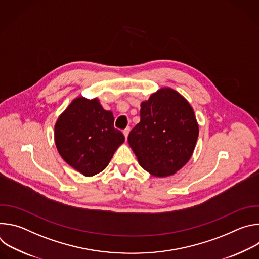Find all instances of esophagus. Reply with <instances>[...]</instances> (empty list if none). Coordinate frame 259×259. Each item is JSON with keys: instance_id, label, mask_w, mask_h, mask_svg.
<instances>
[{"instance_id": "esophagus-1", "label": "esophagus", "mask_w": 259, "mask_h": 259, "mask_svg": "<svg viewBox=\"0 0 259 259\" xmlns=\"http://www.w3.org/2000/svg\"><path fill=\"white\" fill-rule=\"evenodd\" d=\"M129 132H130V128H129V127H127L126 129H124V130H123V134H124V136H125V138H126V139H127V137H128Z\"/></svg>"}]
</instances>
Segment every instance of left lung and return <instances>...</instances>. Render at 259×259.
Returning <instances> with one entry per match:
<instances>
[{"label": "left lung", "mask_w": 259, "mask_h": 259, "mask_svg": "<svg viewBox=\"0 0 259 259\" xmlns=\"http://www.w3.org/2000/svg\"><path fill=\"white\" fill-rule=\"evenodd\" d=\"M199 136L194 109L177 91L165 87L140 104V122L128 142L140 166L150 174H175L191 159Z\"/></svg>", "instance_id": "left-lung-1"}]
</instances>
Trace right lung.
Segmentation results:
<instances>
[{
  "label": "right lung",
  "instance_id": "add662e5",
  "mask_svg": "<svg viewBox=\"0 0 259 259\" xmlns=\"http://www.w3.org/2000/svg\"><path fill=\"white\" fill-rule=\"evenodd\" d=\"M114 115L97 98L73 99L58 117L54 140L61 158L85 176L106 168L118 147L125 141L114 127Z\"/></svg>",
  "mask_w": 259,
  "mask_h": 259
}]
</instances>
